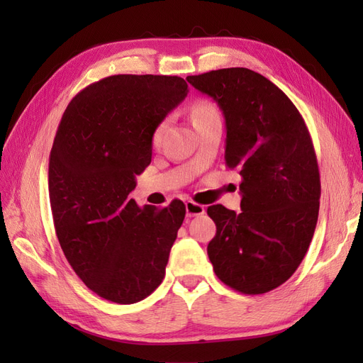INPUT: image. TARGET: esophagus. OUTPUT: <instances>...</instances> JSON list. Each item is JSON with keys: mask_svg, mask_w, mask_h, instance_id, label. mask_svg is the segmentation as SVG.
Wrapping results in <instances>:
<instances>
[{"mask_svg": "<svg viewBox=\"0 0 363 363\" xmlns=\"http://www.w3.org/2000/svg\"><path fill=\"white\" fill-rule=\"evenodd\" d=\"M204 206L195 203V201H188L186 203V215L188 216H200L204 213Z\"/></svg>", "mask_w": 363, "mask_h": 363, "instance_id": "1", "label": "esophagus"}]
</instances>
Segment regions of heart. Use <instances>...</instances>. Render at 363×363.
I'll return each instance as SVG.
<instances>
[{"label":"heart","mask_w":363,"mask_h":363,"mask_svg":"<svg viewBox=\"0 0 363 363\" xmlns=\"http://www.w3.org/2000/svg\"><path fill=\"white\" fill-rule=\"evenodd\" d=\"M219 112L218 108L207 100H199L194 106H192V111H191V116H192V123L194 125H200L201 123H204V121L211 119L213 116H218ZM168 128V121L163 119L162 123L157 124V127L155 128V131H152V145H160V142L164 136V131H167Z\"/></svg>","instance_id":"1"}]
</instances>
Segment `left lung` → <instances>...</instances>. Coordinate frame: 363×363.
Returning a JSON list of instances; mask_svg holds the SVG:
<instances>
[{"mask_svg":"<svg viewBox=\"0 0 363 363\" xmlns=\"http://www.w3.org/2000/svg\"><path fill=\"white\" fill-rule=\"evenodd\" d=\"M225 118V164L242 182L240 211L208 206L207 245L218 279L238 292L279 288L300 267L320 212V169L309 130L281 89L255 71L225 68L186 77Z\"/></svg>","mask_w":363,"mask_h":363,"instance_id":"1","label":"left lung"}]
</instances>
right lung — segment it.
I'll return each mask as SVG.
<instances>
[{
    "instance_id": "right-lung-1",
    "label": "right lung",
    "mask_w": 363,
    "mask_h": 363,
    "mask_svg": "<svg viewBox=\"0 0 363 363\" xmlns=\"http://www.w3.org/2000/svg\"><path fill=\"white\" fill-rule=\"evenodd\" d=\"M186 95L177 75H111L60 119L48 167L54 228L77 276L108 301L138 303L164 277L186 207L140 208L130 192L151 163L152 131Z\"/></svg>"
}]
</instances>
